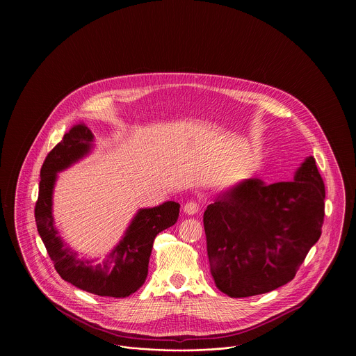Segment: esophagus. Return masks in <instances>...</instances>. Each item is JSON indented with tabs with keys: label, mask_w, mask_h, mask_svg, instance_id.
<instances>
[{
	"label": "esophagus",
	"mask_w": 356,
	"mask_h": 356,
	"mask_svg": "<svg viewBox=\"0 0 356 356\" xmlns=\"http://www.w3.org/2000/svg\"><path fill=\"white\" fill-rule=\"evenodd\" d=\"M199 209H200V205L196 203V202H188V203L184 205V211L188 215H195V213L199 212Z\"/></svg>",
	"instance_id": "1"
}]
</instances>
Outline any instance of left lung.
<instances>
[{
	"mask_svg": "<svg viewBox=\"0 0 356 356\" xmlns=\"http://www.w3.org/2000/svg\"><path fill=\"white\" fill-rule=\"evenodd\" d=\"M325 184L307 157L292 182L247 179L204 212L209 270L230 298L271 292L292 281L319 240Z\"/></svg>",
	"mask_w": 356,
	"mask_h": 356,
	"instance_id": "obj_1",
	"label": "left lung"
}]
</instances>
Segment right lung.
<instances>
[{
    "mask_svg": "<svg viewBox=\"0 0 356 356\" xmlns=\"http://www.w3.org/2000/svg\"><path fill=\"white\" fill-rule=\"evenodd\" d=\"M93 134L85 123L74 124L63 140L48 153L41 167L35 222L58 275L74 286L93 295L127 298L137 292L147 280L154 237L172 226L179 216V204L167 202L159 207L140 209L126 236L102 264L76 259L53 225L51 192L56 172L67 168L90 151Z\"/></svg>",
    "mask_w": 356,
    "mask_h": 356,
    "instance_id": "1",
    "label": "right lung"
}]
</instances>
